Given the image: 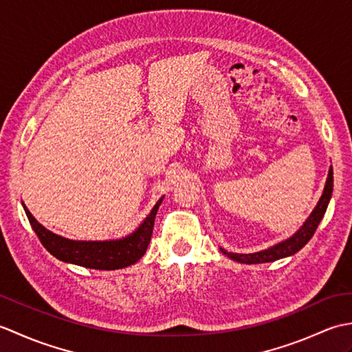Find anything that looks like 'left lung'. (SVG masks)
I'll use <instances>...</instances> for the list:
<instances>
[{"mask_svg": "<svg viewBox=\"0 0 352 352\" xmlns=\"http://www.w3.org/2000/svg\"><path fill=\"white\" fill-rule=\"evenodd\" d=\"M331 193H333V168L330 166L322 197L319 198L315 210L310 213L307 221L304 222V226L300 230H298L294 236H290L289 239H286V241L276 243V245L271 246V248H267L265 251H258V252H252V254L227 252L226 250H222V248H221V251L226 254L227 257H230L231 260L239 261V263H246V265L269 263V261H275V260H280V258H284V257L294 256V254L300 251L302 246L313 237V234H315L319 222L322 221L324 214L327 212L328 203H330V199H331Z\"/></svg>", "mask_w": 352, "mask_h": 352, "instance_id": "1", "label": "left lung"}]
</instances>
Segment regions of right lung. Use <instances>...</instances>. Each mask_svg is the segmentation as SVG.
<instances>
[{"label": "right lung", "mask_w": 352, "mask_h": 352, "mask_svg": "<svg viewBox=\"0 0 352 352\" xmlns=\"http://www.w3.org/2000/svg\"><path fill=\"white\" fill-rule=\"evenodd\" d=\"M162 199L163 197L157 201L151 213L146 216L136 231L122 239H116V241H71V239L54 234L45 228L42 223L34 219L25 204L22 206H24L30 226L39 237L41 243L56 258L89 269L115 271V269L134 265L144 257L149 241H151L154 219Z\"/></svg>", "instance_id": "right-lung-1"}]
</instances>
